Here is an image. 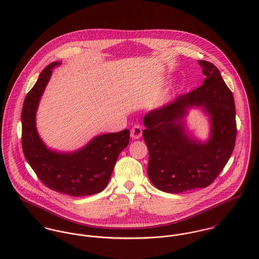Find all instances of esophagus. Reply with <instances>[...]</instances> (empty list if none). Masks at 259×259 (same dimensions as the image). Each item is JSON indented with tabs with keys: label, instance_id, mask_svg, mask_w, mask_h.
<instances>
[{
	"label": "esophagus",
	"instance_id": "esophagus-1",
	"mask_svg": "<svg viewBox=\"0 0 259 259\" xmlns=\"http://www.w3.org/2000/svg\"><path fill=\"white\" fill-rule=\"evenodd\" d=\"M142 132H143V129H142V126L139 125V124H136L132 127L131 129V132H130V135L133 139H139L141 136H142Z\"/></svg>",
	"mask_w": 259,
	"mask_h": 259
}]
</instances>
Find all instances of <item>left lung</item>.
<instances>
[{
	"mask_svg": "<svg viewBox=\"0 0 259 259\" xmlns=\"http://www.w3.org/2000/svg\"><path fill=\"white\" fill-rule=\"evenodd\" d=\"M203 84L178 96L144 117L143 138L149 151L147 172L159 190L179 194L209 186L230 160L236 139L232 92L211 62L199 60ZM200 106L211 116V138L201 144L186 134L182 119Z\"/></svg>",
	"mask_w": 259,
	"mask_h": 259,
	"instance_id": "8db88e82",
	"label": "left lung"
}]
</instances>
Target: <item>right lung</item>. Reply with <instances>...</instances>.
<instances>
[{
  "label": "right lung",
  "instance_id": "right-lung-1",
  "mask_svg": "<svg viewBox=\"0 0 259 259\" xmlns=\"http://www.w3.org/2000/svg\"><path fill=\"white\" fill-rule=\"evenodd\" d=\"M60 63L49 64L25 98L22 110L23 152L37 178L51 190L71 197L98 194L106 188L120 152L129 144L130 133L125 129L96 136L85 147L72 153L48 149L37 134L35 112L53 68Z\"/></svg>",
  "mask_w": 259,
  "mask_h": 259
}]
</instances>
